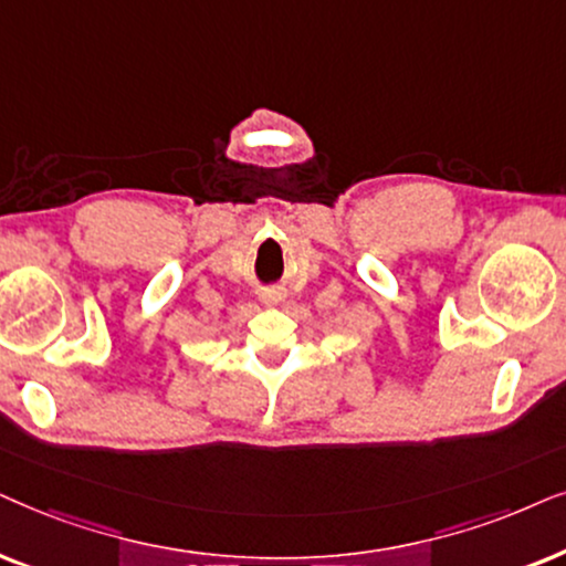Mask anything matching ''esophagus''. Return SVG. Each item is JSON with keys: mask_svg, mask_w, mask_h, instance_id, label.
Wrapping results in <instances>:
<instances>
[{"mask_svg": "<svg viewBox=\"0 0 566 566\" xmlns=\"http://www.w3.org/2000/svg\"><path fill=\"white\" fill-rule=\"evenodd\" d=\"M261 300H263V305H279V303H282V292H276V290H269L266 295H263Z\"/></svg>", "mask_w": 566, "mask_h": 566, "instance_id": "34e87169", "label": "esophagus"}]
</instances>
